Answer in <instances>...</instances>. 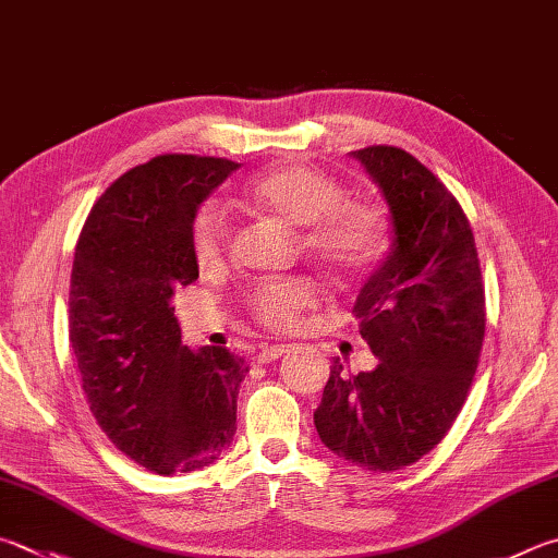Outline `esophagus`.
Listing matches in <instances>:
<instances>
[{"label":"esophagus","mask_w":558,"mask_h":558,"mask_svg":"<svg viewBox=\"0 0 558 558\" xmlns=\"http://www.w3.org/2000/svg\"><path fill=\"white\" fill-rule=\"evenodd\" d=\"M292 349V343H272V347H263L258 353H256V359H258V363H270V361H278L280 356H286V353H290Z\"/></svg>","instance_id":"esophagus-1"}]
</instances>
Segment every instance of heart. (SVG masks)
<instances>
[{"mask_svg": "<svg viewBox=\"0 0 558 558\" xmlns=\"http://www.w3.org/2000/svg\"><path fill=\"white\" fill-rule=\"evenodd\" d=\"M236 202L256 215L300 229L302 248L341 276H366L380 266L392 244L390 219L380 205L349 199L337 178L298 160L251 178ZM190 251L202 272L225 266L229 229L211 207L199 209L192 219ZM317 302V282L295 278L263 282L251 292L248 307L263 327L292 329Z\"/></svg>", "mask_w": 558, "mask_h": 558, "instance_id": "1", "label": "heart"}]
</instances>
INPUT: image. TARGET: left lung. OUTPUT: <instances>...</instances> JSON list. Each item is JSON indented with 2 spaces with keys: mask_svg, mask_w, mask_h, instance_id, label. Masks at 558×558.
Returning <instances> with one entry per match:
<instances>
[{
  "mask_svg": "<svg viewBox=\"0 0 558 558\" xmlns=\"http://www.w3.org/2000/svg\"><path fill=\"white\" fill-rule=\"evenodd\" d=\"M392 217V251L361 288L353 314L378 356L349 376L333 361L314 427L324 447L366 471L420 461L447 437L478 368L485 290L469 217L408 150H353Z\"/></svg>",
  "mask_w": 558,
  "mask_h": 558,
  "instance_id": "left-lung-1",
  "label": "left lung"
}]
</instances>
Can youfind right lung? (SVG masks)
<instances>
[{
  "label": "right lung",
  "mask_w": 558,
  "mask_h": 558,
  "mask_svg": "<svg viewBox=\"0 0 558 558\" xmlns=\"http://www.w3.org/2000/svg\"><path fill=\"white\" fill-rule=\"evenodd\" d=\"M239 163L166 154L126 170L89 209L70 276V343L111 444L158 475L215 463L236 432L244 359L190 351L170 298L195 282L190 227Z\"/></svg>",
  "instance_id": "right-lung-1"
}]
</instances>
